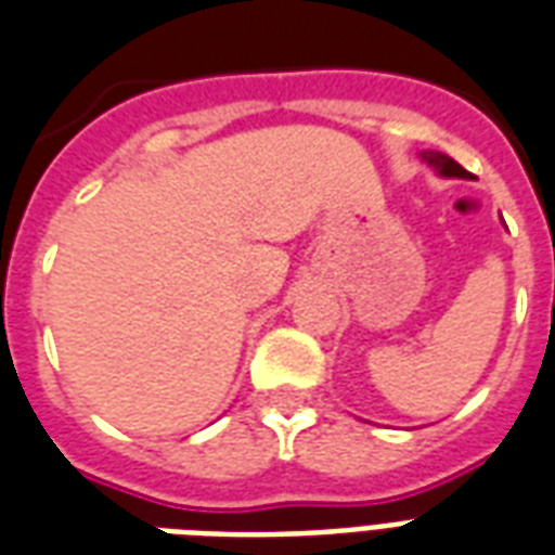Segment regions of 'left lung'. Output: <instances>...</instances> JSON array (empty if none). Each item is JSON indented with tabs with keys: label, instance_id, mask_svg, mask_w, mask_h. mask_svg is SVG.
I'll list each match as a JSON object with an SVG mask.
<instances>
[{
	"label": "left lung",
	"instance_id": "1",
	"mask_svg": "<svg viewBox=\"0 0 555 555\" xmlns=\"http://www.w3.org/2000/svg\"><path fill=\"white\" fill-rule=\"evenodd\" d=\"M421 158L429 164L438 176L443 178H469V172H466L461 164H455V160L449 158V155H443V152H421Z\"/></svg>",
	"mask_w": 555,
	"mask_h": 555
}]
</instances>
